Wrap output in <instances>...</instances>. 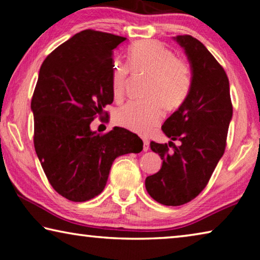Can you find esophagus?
<instances>
[{"instance_id":"34e87169","label":"esophagus","mask_w":260,"mask_h":260,"mask_svg":"<svg viewBox=\"0 0 260 260\" xmlns=\"http://www.w3.org/2000/svg\"><path fill=\"white\" fill-rule=\"evenodd\" d=\"M143 150L144 151L149 150V141L148 140H143Z\"/></svg>"}]
</instances>
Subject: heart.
Masks as SVG:
<instances>
[{
    "label": "heart",
    "instance_id": "heart-1",
    "mask_svg": "<svg viewBox=\"0 0 260 260\" xmlns=\"http://www.w3.org/2000/svg\"><path fill=\"white\" fill-rule=\"evenodd\" d=\"M128 65L114 60L111 68L113 99L125 95L129 69L135 74L150 73L147 100H134L122 105L114 114L116 122L138 134L147 135L159 124L165 107L178 109L186 102L192 86V71L188 61L177 57L170 48L155 40H141L127 50Z\"/></svg>",
    "mask_w": 260,
    "mask_h": 260
}]
</instances>
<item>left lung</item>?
Here are the masks:
<instances>
[{
    "label": "left lung",
    "instance_id": "obj_1",
    "mask_svg": "<svg viewBox=\"0 0 260 260\" xmlns=\"http://www.w3.org/2000/svg\"><path fill=\"white\" fill-rule=\"evenodd\" d=\"M174 40L190 63L192 86L186 102L167 118L161 129L167 138L180 140V146L151 141V150L160 156L162 165L146 179L149 195L167 206L186 204L206 187L225 152L233 116L225 70L191 35H178Z\"/></svg>",
    "mask_w": 260,
    "mask_h": 260
}]
</instances>
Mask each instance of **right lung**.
<instances>
[{"mask_svg": "<svg viewBox=\"0 0 260 260\" xmlns=\"http://www.w3.org/2000/svg\"><path fill=\"white\" fill-rule=\"evenodd\" d=\"M126 38L85 29L47 56L30 109L34 148L52 188L72 202L100 195L113 160L142 151L138 135L121 127L100 135L90 129L113 102V50Z\"/></svg>", "mask_w": 260, "mask_h": 260, "instance_id": "obj_1", "label": "right lung"}]
</instances>
